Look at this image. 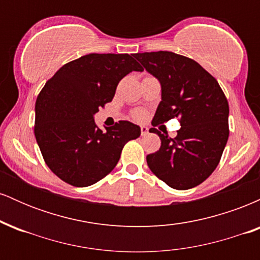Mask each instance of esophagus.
<instances>
[{"mask_svg": "<svg viewBox=\"0 0 260 260\" xmlns=\"http://www.w3.org/2000/svg\"><path fill=\"white\" fill-rule=\"evenodd\" d=\"M148 133H149V128L148 127H145V126L140 127V134H142V136H147Z\"/></svg>", "mask_w": 260, "mask_h": 260, "instance_id": "34e87169", "label": "esophagus"}]
</instances>
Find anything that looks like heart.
<instances>
[{"mask_svg":"<svg viewBox=\"0 0 260 260\" xmlns=\"http://www.w3.org/2000/svg\"><path fill=\"white\" fill-rule=\"evenodd\" d=\"M133 117L136 118V120H138V121L145 120V117H147V111H145V110H143V109L134 110V111H133Z\"/></svg>","mask_w":260,"mask_h":260,"instance_id":"obj_1","label":"heart"}]
</instances>
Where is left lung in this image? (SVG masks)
<instances>
[{"label": "left lung", "instance_id": "obj_1", "mask_svg": "<svg viewBox=\"0 0 260 260\" xmlns=\"http://www.w3.org/2000/svg\"><path fill=\"white\" fill-rule=\"evenodd\" d=\"M160 82L161 101L151 124L174 117L181 128L175 138L156 128L161 147L149 154L151 172L175 189H189L213 174L229 139V103L217 80L198 62L170 51L134 56Z\"/></svg>", "mask_w": 260, "mask_h": 260}]
</instances>
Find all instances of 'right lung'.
<instances>
[{"label":"right lung","mask_w":260,"mask_h":260,"mask_svg":"<svg viewBox=\"0 0 260 260\" xmlns=\"http://www.w3.org/2000/svg\"><path fill=\"white\" fill-rule=\"evenodd\" d=\"M143 67L128 53H90L68 62L41 89L34 133L50 170L66 183L88 187L115 169L140 128L120 121L106 131L94 115L115 96L120 80Z\"/></svg>","instance_id":"obj_1"}]
</instances>
